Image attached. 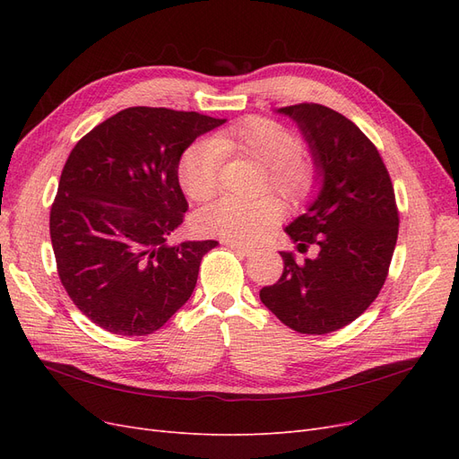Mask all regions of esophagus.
Listing matches in <instances>:
<instances>
[{"instance_id": "esophagus-1", "label": "esophagus", "mask_w": 459, "mask_h": 459, "mask_svg": "<svg viewBox=\"0 0 459 459\" xmlns=\"http://www.w3.org/2000/svg\"><path fill=\"white\" fill-rule=\"evenodd\" d=\"M224 245H228L230 248H233V251H238V253H241V255H245V256H248V255H253V253H255V248H253V247H247V245H243V243L224 241Z\"/></svg>"}]
</instances>
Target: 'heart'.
<instances>
[{
	"label": "heart",
	"mask_w": 459,
	"mask_h": 459,
	"mask_svg": "<svg viewBox=\"0 0 459 459\" xmlns=\"http://www.w3.org/2000/svg\"><path fill=\"white\" fill-rule=\"evenodd\" d=\"M300 149V137L283 124L247 117L216 132L212 140L189 145L179 159L178 179L189 199L203 203L216 195L226 155L251 157L266 166L264 184L283 201L299 204L312 195L317 182L316 162ZM280 212L273 197H221L203 208L197 226L226 241L253 243L273 226Z\"/></svg>",
	"instance_id": "1"
}]
</instances>
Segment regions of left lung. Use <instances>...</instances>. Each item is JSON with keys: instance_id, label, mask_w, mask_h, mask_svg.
I'll return each mask as SVG.
<instances>
[{"instance_id": "left-lung-1", "label": "left lung", "mask_w": 459, "mask_h": 459, "mask_svg": "<svg viewBox=\"0 0 459 459\" xmlns=\"http://www.w3.org/2000/svg\"><path fill=\"white\" fill-rule=\"evenodd\" d=\"M297 120L310 145L322 189L287 226L299 251L281 253L283 273L260 289V300L287 327L307 335L342 329L377 299L398 238L394 187L377 147L352 120L317 103L280 108Z\"/></svg>"}]
</instances>
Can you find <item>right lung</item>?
<instances>
[{
  "label": "right lung",
  "instance_id": "1",
  "mask_svg": "<svg viewBox=\"0 0 459 459\" xmlns=\"http://www.w3.org/2000/svg\"><path fill=\"white\" fill-rule=\"evenodd\" d=\"M224 122L130 107L68 155L49 212L51 245L68 297L101 329L151 335L191 297L218 241L169 243L187 211L178 164L197 135Z\"/></svg>",
  "mask_w": 459,
  "mask_h": 459
}]
</instances>
